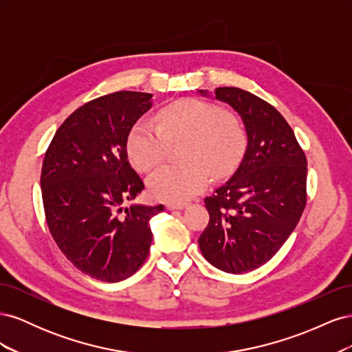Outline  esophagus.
<instances>
[{"instance_id":"esophagus-1","label":"esophagus","mask_w":352,"mask_h":352,"mask_svg":"<svg viewBox=\"0 0 352 352\" xmlns=\"http://www.w3.org/2000/svg\"><path fill=\"white\" fill-rule=\"evenodd\" d=\"M186 207H188L186 202H167L166 204L167 210H184Z\"/></svg>"}]
</instances>
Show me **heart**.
<instances>
[{
  "label": "heart",
  "mask_w": 352,
  "mask_h": 352,
  "mask_svg": "<svg viewBox=\"0 0 352 352\" xmlns=\"http://www.w3.org/2000/svg\"><path fill=\"white\" fill-rule=\"evenodd\" d=\"M157 123L141 119L127 136V155L141 172L162 162L168 141H180L184 163L166 164L148 177L154 198L182 202L202 192L210 173L228 176L247 150V132L235 114L199 98L179 100L158 111Z\"/></svg>",
  "instance_id": "b5f03b06"
}]
</instances>
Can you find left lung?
Returning <instances> with one entry per match:
<instances>
[{
	"instance_id": "obj_1",
	"label": "left lung",
	"mask_w": 352,
	"mask_h": 352,
	"mask_svg": "<svg viewBox=\"0 0 352 352\" xmlns=\"http://www.w3.org/2000/svg\"><path fill=\"white\" fill-rule=\"evenodd\" d=\"M214 95L241 116L248 144L236 172L204 199L210 221L198 243L210 264L241 274L267 263L296 228L307 202V158L273 105L233 87Z\"/></svg>"
}]
</instances>
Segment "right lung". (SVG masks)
Masks as SVG:
<instances>
[{
  "label": "right lung",
  "mask_w": 352,
  "mask_h": 352,
  "mask_svg": "<svg viewBox=\"0 0 352 352\" xmlns=\"http://www.w3.org/2000/svg\"><path fill=\"white\" fill-rule=\"evenodd\" d=\"M153 95L119 91L87 102L65 120L45 153L41 190L47 225L67 260L101 282H120L144 264L148 223L164 207L132 204L144 182L127 162V136Z\"/></svg>",
  "instance_id": "obj_1"
}]
</instances>
